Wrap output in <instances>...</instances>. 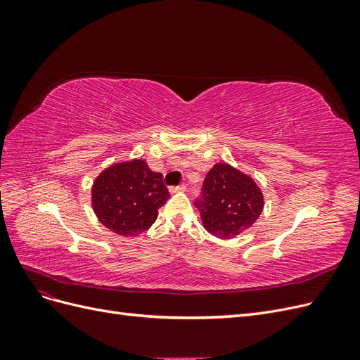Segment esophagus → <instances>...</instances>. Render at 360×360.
I'll return each mask as SVG.
<instances>
[{
	"instance_id": "obj_1",
	"label": "esophagus",
	"mask_w": 360,
	"mask_h": 360,
	"mask_svg": "<svg viewBox=\"0 0 360 360\" xmlns=\"http://www.w3.org/2000/svg\"><path fill=\"white\" fill-rule=\"evenodd\" d=\"M183 191H186V184H180V186H176V188H171L169 189L171 193H177V192H183Z\"/></svg>"
}]
</instances>
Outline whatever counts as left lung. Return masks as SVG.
<instances>
[{
	"mask_svg": "<svg viewBox=\"0 0 360 360\" xmlns=\"http://www.w3.org/2000/svg\"><path fill=\"white\" fill-rule=\"evenodd\" d=\"M195 205L207 231L217 238H233L254 225L264 209V197L248 174L216 163L207 172Z\"/></svg>",
	"mask_w": 360,
	"mask_h": 360,
	"instance_id": "8db88e82",
	"label": "left lung"
}]
</instances>
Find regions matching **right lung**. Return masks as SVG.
Listing matches in <instances>:
<instances>
[{"mask_svg": "<svg viewBox=\"0 0 360 360\" xmlns=\"http://www.w3.org/2000/svg\"><path fill=\"white\" fill-rule=\"evenodd\" d=\"M169 198L160 172L147 162L134 159L114 163L93 183L91 204L97 219L123 237L147 231L158 219V210Z\"/></svg>", "mask_w": 360, "mask_h": 360, "instance_id": "obj_1", "label": "right lung"}]
</instances>
